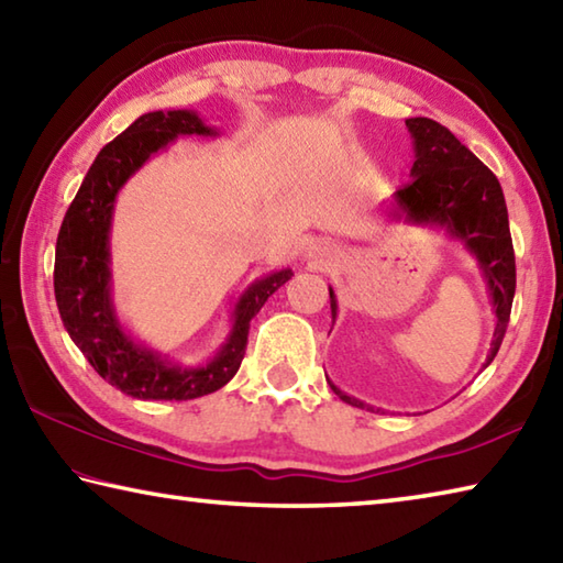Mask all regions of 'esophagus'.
Segmentation results:
<instances>
[{
  "label": "esophagus",
  "mask_w": 563,
  "mask_h": 563,
  "mask_svg": "<svg viewBox=\"0 0 563 563\" xmlns=\"http://www.w3.org/2000/svg\"><path fill=\"white\" fill-rule=\"evenodd\" d=\"M306 257H309L311 264H316V267H325V264H331L335 260V247L325 245V242H323V245H311Z\"/></svg>",
  "instance_id": "34e87169"
}]
</instances>
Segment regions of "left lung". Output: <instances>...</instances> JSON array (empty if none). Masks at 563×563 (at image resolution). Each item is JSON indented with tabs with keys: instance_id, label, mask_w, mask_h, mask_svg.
Instances as JSON below:
<instances>
[{
	"instance_id": "obj_1",
	"label": "left lung",
	"mask_w": 563,
	"mask_h": 563,
	"mask_svg": "<svg viewBox=\"0 0 563 563\" xmlns=\"http://www.w3.org/2000/svg\"><path fill=\"white\" fill-rule=\"evenodd\" d=\"M407 126L417 158L411 166V181L395 194L397 208H391L389 216H407L409 222H421V225L423 222L443 225L475 254L497 316L490 355L485 360L487 367L503 345L515 299V250L503 188L490 168L443 124L429 117H411ZM328 291H331V316L335 321L338 301L333 289ZM331 389L347 405L379 411L347 397L333 382Z\"/></svg>"
}]
</instances>
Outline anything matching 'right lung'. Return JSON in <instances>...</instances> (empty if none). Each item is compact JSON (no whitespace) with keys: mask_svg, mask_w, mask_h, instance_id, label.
Segmentation results:
<instances>
[{"mask_svg":"<svg viewBox=\"0 0 563 563\" xmlns=\"http://www.w3.org/2000/svg\"><path fill=\"white\" fill-rule=\"evenodd\" d=\"M181 134L213 136L218 132L190 110H158L142 114L120 136L104 144L63 218L56 242L53 289L63 325L95 373L134 399L186 401L228 385L245 357L252 318L294 274L291 269L267 274L242 294L228 343L206 365L181 367L166 363L162 355L136 345L122 331L110 299V222L114 200L126 178L140 172L146 158L166 150V144Z\"/></svg>","mask_w":563,"mask_h":563,"instance_id":"add662e5","label":"right lung"}]
</instances>
